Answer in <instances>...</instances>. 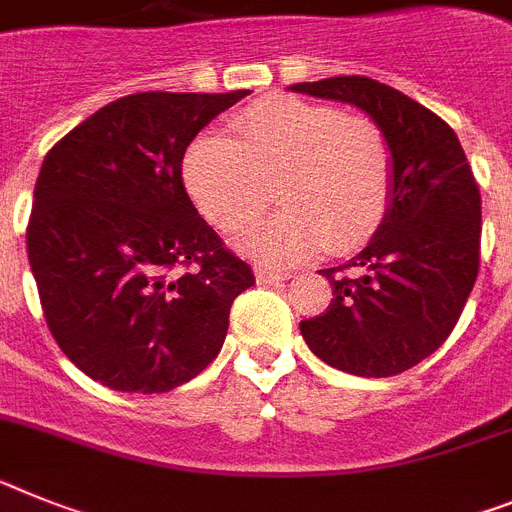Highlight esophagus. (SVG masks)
Segmentation results:
<instances>
[{
    "label": "esophagus",
    "mask_w": 512,
    "mask_h": 512,
    "mask_svg": "<svg viewBox=\"0 0 512 512\" xmlns=\"http://www.w3.org/2000/svg\"><path fill=\"white\" fill-rule=\"evenodd\" d=\"M292 277V272H274V269H266V266H259V269H256V279H259V282H285V279H290Z\"/></svg>",
    "instance_id": "1"
}]
</instances>
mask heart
<instances>
[{"label": "heart", "instance_id": "obj_1", "mask_svg": "<svg viewBox=\"0 0 512 512\" xmlns=\"http://www.w3.org/2000/svg\"><path fill=\"white\" fill-rule=\"evenodd\" d=\"M240 139L204 134L183 160V181L212 225L235 233L272 202L282 212L253 225L243 248L261 261L292 264L329 246L357 251L386 222L393 150L370 116L308 100H256L238 113Z\"/></svg>", "mask_w": 512, "mask_h": 512}]
</instances>
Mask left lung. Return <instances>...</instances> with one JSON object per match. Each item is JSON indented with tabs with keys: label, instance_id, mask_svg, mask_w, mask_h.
<instances>
[{
	"label": "left lung",
	"instance_id": "obj_1",
	"mask_svg": "<svg viewBox=\"0 0 512 512\" xmlns=\"http://www.w3.org/2000/svg\"><path fill=\"white\" fill-rule=\"evenodd\" d=\"M352 103L386 131L393 196L368 248L321 269L334 298L300 321L313 355L362 378L414 368L451 336L479 274L482 196L456 131L409 95L349 74L292 85Z\"/></svg>",
	"mask_w": 512,
	"mask_h": 512
}]
</instances>
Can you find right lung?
<instances>
[{"mask_svg":"<svg viewBox=\"0 0 512 512\" xmlns=\"http://www.w3.org/2000/svg\"><path fill=\"white\" fill-rule=\"evenodd\" d=\"M246 95H126L43 160L28 222L43 318L61 352L113 391L196 378L220 355L233 300L256 285L181 176L191 139Z\"/></svg>","mask_w":512,"mask_h":512,"instance_id":"add662e5","label":"right lung"}]
</instances>
